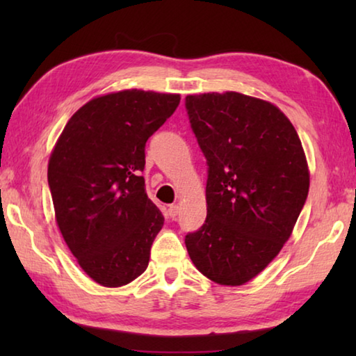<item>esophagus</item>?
<instances>
[{"mask_svg":"<svg viewBox=\"0 0 356 356\" xmlns=\"http://www.w3.org/2000/svg\"><path fill=\"white\" fill-rule=\"evenodd\" d=\"M168 213H170L171 218H176V216L179 215V206H170V209H168Z\"/></svg>","mask_w":356,"mask_h":356,"instance_id":"1","label":"esophagus"}]
</instances>
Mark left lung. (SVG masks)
I'll return each instance as SVG.
<instances>
[{"instance_id":"1","label":"left lung","mask_w":356,"mask_h":356,"mask_svg":"<svg viewBox=\"0 0 356 356\" xmlns=\"http://www.w3.org/2000/svg\"><path fill=\"white\" fill-rule=\"evenodd\" d=\"M207 160V218L185 236L200 272L242 286L278 256L309 191L301 141L280 108L240 92L186 95Z\"/></svg>"}]
</instances>
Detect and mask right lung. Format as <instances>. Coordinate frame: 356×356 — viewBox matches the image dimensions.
Here are the masks:
<instances>
[{
    "label": "right lung",
    "instance_id": "obj_1",
    "mask_svg": "<svg viewBox=\"0 0 356 356\" xmlns=\"http://www.w3.org/2000/svg\"><path fill=\"white\" fill-rule=\"evenodd\" d=\"M179 94L127 89L83 105L48 161L59 231L89 278L120 287L147 268L163 215L149 200L144 147L179 106Z\"/></svg>",
    "mask_w": 356,
    "mask_h": 356
}]
</instances>
